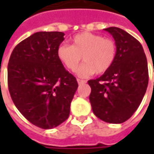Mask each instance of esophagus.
I'll use <instances>...</instances> for the list:
<instances>
[{
    "instance_id": "34e87169",
    "label": "esophagus",
    "mask_w": 154,
    "mask_h": 154,
    "mask_svg": "<svg viewBox=\"0 0 154 154\" xmlns=\"http://www.w3.org/2000/svg\"><path fill=\"white\" fill-rule=\"evenodd\" d=\"M77 82H78V84L80 85V84H84L86 83L87 82L85 80H81V79H77Z\"/></svg>"
}]
</instances>
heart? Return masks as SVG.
Instances as JSON below:
<instances>
[{"instance_id": "heart-1", "label": "heart", "mask_w": 154, "mask_h": 154, "mask_svg": "<svg viewBox=\"0 0 154 154\" xmlns=\"http://www.w3.org/2000/svg\"><path fill=\"white\" fill-rule=\"evenodd\" d=\"M72 45L61 44L57 49L58 59L72 72H76L82 57L85 63L79 68L78 75L86 77L103 74L112 67L116 58V42L91 32H82L71 38Z\"/></svg>"}]
</instances>
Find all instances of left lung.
<instances>
[{
	"mask_svg": "<svg viewBox=\"0 0 154 154\" xmlns=\"http://www.w3.org/2000/svg\"><path fill=\"white\" fill-rule=\"evenodd\" d=\"M116 41L115 63L99 78L88 81L95 116L105 122L121 124L138 109L149 83L148 63L142 45L117 27L105 29Z\"/></svg>",
	"mask_w": 154,
	"mask_h": 154,
	"instance_id": "left-lung-1",
	"label": "left lung"
}]
</instances>
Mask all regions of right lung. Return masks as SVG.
<instances>
[{
  "label": "right lung",
  "mask_w": 154,
  "mask_h": 154,
  "mask_svg": "<svg viewBox=\"0 0 154 154\" xmlns=\"http://www.w3.org/2000/svg\"><path fill=\"white\" fill-rule=\"evenodd\" d=\"M63 32H37L18 44L8 63V88L19 111L41 129L64 122L78 87L57 56Z\"/></svg>",
  "instance_id": "obj_1"
}]
</instances>
